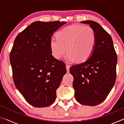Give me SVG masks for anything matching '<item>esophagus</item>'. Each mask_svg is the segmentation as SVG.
<instances>
[{"mask_svg": "<svg viewBox=\"0 0 124 124\" xmlns=\"http://www.w3.org/2000/svg\"><path fill=\"white\" fill-rule=\"evenodd\" d=\"M70 66L68 64H66V69H67V71L68 72H69V71H70Z\"/></svg>", "mask_w": 124, "mask_h": 124, "instance_id": "esophagus-1", "label": "esophagus"}]
</instances>
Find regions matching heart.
I'll list each match as a JSON object with an SVG mask.
<instances>
[{
	"mask_svg": "<svg viewBox=\"0 0 124 124\" xmlns=\"http://www.w3.org/2000/svg\"><path fill=\"white\" fill-rule=\"evenodd\" d=\"M57 38L50 39L51 54L56 59H60L66 51L68 62L76 60L79 62L87 60L95 50L96 35L90 26L74 24L64 27L56 34Z\"/></svg>",
	"mask_w": 124,
	"mask_h": 124,
	"instance_id": "obj_1",
	"label": "heart"
}]
</instances>
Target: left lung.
<instances>
[{
    "label": "left lung",
    "instance_id": "obj_1",
    "mask_svg": "<svg viewBox=\"0 0 124 124\" xmlns=\"http://www.w3.org/2000/svg\"><path fill=\"white\" fill-rule=\"evenodd\" d=\"M95 31L96 44L89 59L72 66L70 73L75 99L80 103L95 106L103 102L116 80L117 56L112 37L100 24L93 21H85Z\"/></svg>",
    "mask_w": 124,
    "mask_h": 124
}]
</instances>
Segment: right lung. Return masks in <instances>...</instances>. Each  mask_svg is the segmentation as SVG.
<instances>
[{"label": "right lung", "instance_id": "add662e5", "mask_svg": "<svg viewBox=\"0 0 124 124\" xmlns=\"http://www.w3.org/2000/svg\"><path fill=\"white\" fill-rule=\"evenodd\" d=\"M65 23L34 22L15 39L10 54L14 82L26 101L35 107L53 103L66 73V64L52 55L50 46L52 34Z\"/></svg>", "mask_w": 124, "mask_h": 124}]
</instances>
